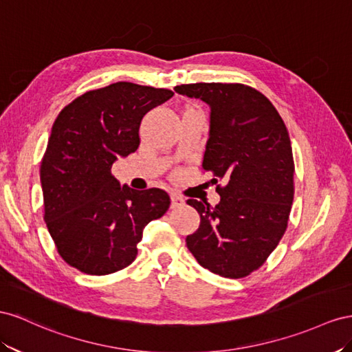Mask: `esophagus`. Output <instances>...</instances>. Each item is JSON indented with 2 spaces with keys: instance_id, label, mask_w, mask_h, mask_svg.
<instances>
[{
  "instance_id": "esophagus-1",
  "label": "esophagus",
  "mask_w": 352,
  "mask_h": 352,
  "mask_svg": "<svg viewBox=\"0 0 352 352\" xmlns=\"http://www.w3.org/2000/svg\"><path fill=\"white\" fill-rule=\"evenodd\" d=\"M182 205H184V199L182 196H178L175 193L170 195V206H173V208H179Z\"/></svg>"
}]
</instances>
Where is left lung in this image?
Listing matches in <instances>:
<instances>
[{
	"label": "left lung",
	"mask_w": 352,
	"mask_h": 352,
	"mask_svg": "<svg viewBox=\"0 0 352 352\" xmlns=\"http://www.w3.org/2000/svg\"><path fill=\"white\" fill-rule=\"evenodd\" d=\"M209 104L202 168L221 196L214 208L188 199L200 215L186 243L197 263L228 278L263 265L283 237L294 202V155L283 119L270 100L243 84L199 82L174 88Z\"/></svg>",
	"instance_id": "obj_1"
}]
</instances>
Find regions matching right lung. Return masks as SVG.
<instances>
[{
    "instance_id": "add662e5",
    "label": "right lung",
    "mask_w": 352,
    "mask_h": 352,
    "mask_svg": "<svg viewBox=\"0 0 352 352\" xmlns=\"http://www.w3.org/2000/svg\"><path fill=\"white\" fill-rule=\"evenodd\" d=\"M173 96L116 82L76 97L54 120L41 162L44 219L70 267L91 276L128 267L144 227L168 210L166 192L120 186L112 166L137 150L143 116Z\"/></svg>"
}]
</instances>
